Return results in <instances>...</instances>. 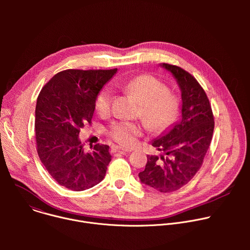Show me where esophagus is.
Instances as JSON below:
<instances>
[{
	"instance_id": "obj_1",
	"label": "esophagus",
	"mask_w": 250,
	"mask_h": 250,
	"mask_svg": "<svg viewBox=\"0 0 250 250\" xmlns=\"http://www.w3.org/2000/svg\"><path fill=\"white\" fill-rule=\"evenodd\" d=\"M112 151L113 152H119V153H122V154H125V153L128 152L127 149H125L124 147H121V146H112Z\"/></svg>"
}]
</instances>
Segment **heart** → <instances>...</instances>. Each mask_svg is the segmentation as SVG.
<instances>
[{
    "instance_id": "obj_1",
    "label": "heart",
    "mask_w": 250,
    "mask_h": 250,
    "mask_svg": "<svg viewBox=\"0 0 250 250\" xmlns=\"http://www.w3.org/2000/svg\"><path fill=\"white\" fill-rule=\"evenodd\" d=\"M122 89L135 97L140 104L141 119L154 132H162L170 128L180 117L182 104L177 95L169 92L168 86L151 75H140L125 82H117ZM113 96L109 89H102L95 101V110L104 116L111 110ZM142 127L138 124L121 122L113 124L109 136L123 146H131L141 134Z\"/></svg>"
}]
</instances>
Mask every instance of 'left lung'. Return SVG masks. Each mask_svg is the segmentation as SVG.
Masks as SVG:
<instances>
[{
    "label": "left lung",
    "instance_id": "1",
    "mask_svg": "<svg viewBox=\"0 0 250 250\" xmlns=\"http://www.w3.org/2000/svg\"><path fill=\"white\" fill-rule=\"evenodd\" d=\"M182 92V119L172 129L156 138L152 146L163 155L147 156L139 172L141 183L170 193L185 186L200 170L212 138L215 121L208 98L197 79L183 68L163 63Z\"/></svg>",
    "mask_w": 250,
    "mask_h": 250
}]
</instances>
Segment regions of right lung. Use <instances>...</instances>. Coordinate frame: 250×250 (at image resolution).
Returning <instances> with one entry per match:
<instances>
[{
	"mask_svg": "<svg viewBox=\"0 0 250 250\" xmlns=\"http://www.w3.org/2000/svg\"><path fill=\"white\" fill-rule=\"evenodd\" d=\"M117 70H63L38 97L37 150L50 176L67 189L84 191L99 184L112 160L109 146L98 144L86 152L78 135L92 123L96 97Z\"/></svg>",
	"mask_w": 250,
	"mask_h": 250,
	"instance_id": "right-lung-1",
	"label": "right lung"
}]
</instances>
